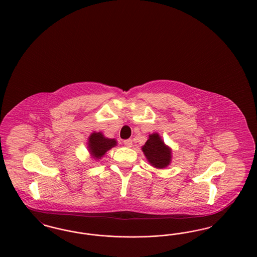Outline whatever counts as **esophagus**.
<instances>
[{"instance_id":"obj_1","label":"esophagus","mask_w":257,"mask_h":257,"mask_svg":"<svg viewBox=\"0 0 257 257\" xmlns=\"http://www.w3.org/2000/svg\"><path fill=\"white\" fill-rule=\"evenodd\" d=\"M123 144H124V146H125V147H132L133 142H132V140H131V139H128V140H124V141H123Z\"/></svg>"}]
</instances>
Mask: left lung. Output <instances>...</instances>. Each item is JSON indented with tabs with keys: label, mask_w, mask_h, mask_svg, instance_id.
<instances>
[{
	"label": "left lung",
	"mask_w": 257,
	"mask_h": 257,
	"mask_svg": "<svg viewBox=\"0 0 257 257\" xmlns=\"http://www.w3.org/2000/svg\"><path fill=\"white\" fill-rule=\"evenodd\" d=\"M143 151L148 162L155 168L163 169L171 163V149L165 146L157 133L149 135V139L143 147Z\"/></svg>",
	"instance_id": "left-lung-1"
}]
</instances>
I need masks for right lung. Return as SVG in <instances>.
I'll use <instances>...</instances> for the list:
<instances>
[{"mask_svg":"<svg viewBox=\"0 0 257 257\" xmlns=\"http://www.w3.org/2000/svg\"><path fill=\"white\" fill-rule=\"evenodd\" d=\"M116 146V141L113 139H107L102 133H92L88 139V150L94 159H101V157L111 147Z\"/></svg>","mask_w":257,"mask_h":257,"instance_id":"obj_1","label":"right lung"}]
</instances>
